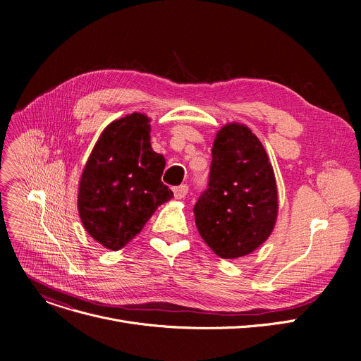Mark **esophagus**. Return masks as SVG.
Instances as JSON below:
<instances>
[{
  "label": "esophagus",
  "instance_id": "34e87169",
  "mask_svg": "<svg viewBox=\"0 0 361 361\" xmlns=\"http://www.w3.org/2000/svg\"><path fill=\"white\" fill-rule=\"evenodd\" d=\"M173 192H174V197L176 199H184L187 196V193H188V187L185 184H181V185L174 187Z\"/></svg>",
  "mask_w": 361,
  "mask_h": 361
}]
</instances>
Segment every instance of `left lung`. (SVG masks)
Instances as JSON below:
<instances>
[{"label":"left lung","instance_id":"1","mask_svg":"<svg viewBox=\"0 0 361 361\" xmlns=\"http://www.w3.org/2000/svg\"><path fill=\"white\" fill-rule=\"evenodd\" d=\"M193 212L200 237L222 259L250 255L271 235L278 215L275 174L249 127L230 123L216 133L209 183Z\"/></svg>","mask_w":361,"mask_h":361}]
</instances>
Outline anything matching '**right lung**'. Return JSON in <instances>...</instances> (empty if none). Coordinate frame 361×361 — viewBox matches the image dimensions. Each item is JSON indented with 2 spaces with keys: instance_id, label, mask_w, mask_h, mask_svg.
I'll list each match as a JSON object with an SVG mask.
<instances>
[{
  "instance_id": "add662e5",
  "label": "right lung",
  "mask_w": 361,
  "mask_h": 361,
  "mask_svg": "<svg viewBox=\"0 0 361 361\" xmlns=\"http://www.w3.org/2000/svg\"><path fill=\"white\" fill-rule=\"evenodd\" d=\"M149 121L140 112L112 121L80 178L78 207L85 230L109 250L123 249L173 197L161 181L165 158L150 146Z\"/></svg>"
}]
</instances>
